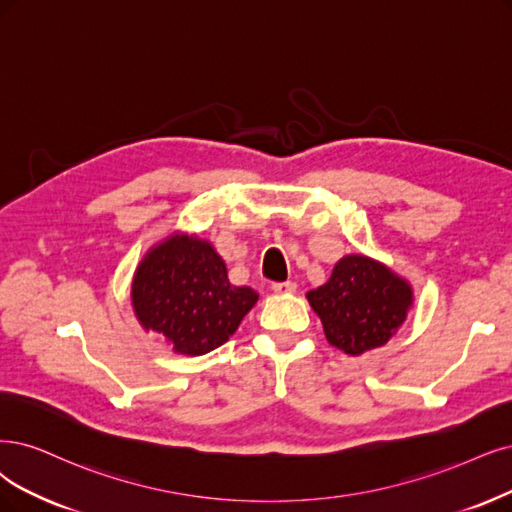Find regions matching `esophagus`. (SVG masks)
Segmentation results:
<instances>
[{"instance_id": "esophagus-1", "label": "esophagus", "mask_w": 512, "mask_h": 512, "mask_svg": "<svg viewBox=\"0 0 512 512\" xmlns=\"http://www.w3.org/2000/svg\"><path fill=\"white\" fill-rule=\"evenodd\" d=\"M295 289H297V285H295V282H291V280H287V282H274V285H272V291L278 293V295H282V293H295Z\"/></svg>"}]
</instances>
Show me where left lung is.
Listing matches in <instances>:
<instances>
[{"label": "left lung", "mask_w": 512, "mask_h": 512, "mask_svg": "<svg viewBox=\"0 0 512 512\" xmlns=\"http://www.w3.org/2000/svg\"><path fill=\"white\" fill-rule=\"evenodd\" d=\"M306 297L327 342L350 356L384 346L413 306L409 282L365 255L339 259L325 285Z\"/></svg>", "instance_id": "8db88e82"}]
</instances>
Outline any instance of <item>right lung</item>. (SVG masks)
I'll list each match as a JSON object with an SVG mask.
<instances>
[{
  "label": "right lung",
  "instance_id": "1",
  "mask_svg": "<svg viewBox=\"0 0 512 512\" xmlns=\"http://www.w3.org/2000/svg\"><path fill=\"white\" fill-rule=\"evenodd\" d=\"M130 297L145 331L162 335L177 354L200 356L236 333L259 295L227 280L211 242L173 234L147 251Z\"/></svg>",
  "mask_w": 512,
  "mask_h": 512
}]
</instances>
